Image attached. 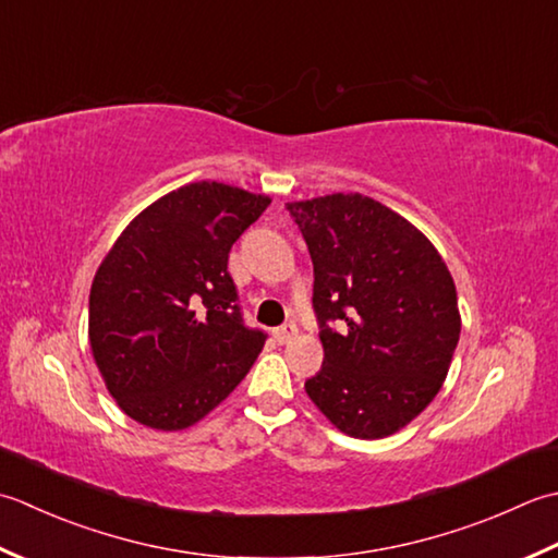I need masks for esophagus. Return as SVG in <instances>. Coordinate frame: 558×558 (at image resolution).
I'll list each match as a JSON object with an SVG mask.
<instances>
[{
	"mask_svg": "<svg viewBox=\"0 0 558 558\" xmlns=\"http://www.w3.org/2000/svg\"><path fill=\"white\" fill-rule=\"evenodd\" d=\"M295 335H299V327H295L293 323H283L281 327L275 329V339L279 344H289Z\"/></svg>",
	"mask_w": 558,
	"mask_h": 558,
	"instance_id": "34e87169",
	"label": "esophagus"
}]
</instances>
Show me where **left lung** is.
Returning <instances> with one entry per match:
<instances>
[{
  "label": "left lung",
  "instance_id": "8db88e82",
  "mask_svg": "<svg viewBox=\"0 0 558 558\" xmlns=\"http://www.w3.org/2000/svg\"><path fill=\"white\" fill-rule=\"evenodd\" d=\"M313 259L325 349L305 392L339 430L385 438L428 407L460 339L450 271L400 214L359 192L289 202Z\"/></svg>",
  "mask_w": 558,
  "mask_h": 558
}]
</instances>
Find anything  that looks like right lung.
<instances>
[{"label": "right lung", "instance_id": "right-lung-1", "mask_svg": "<svg viewBox=\"0 0 558 558\" xmlns=\"http://www.w3.org/2000/svg\"><path fill=\"white\" fill-rule=\"evenodd\" d=\"M269 197L190 183L122 231L88 295L90 351L108 392L144 426L197 424L245 378L267 335L243 320L229 253Z\"/></svg>", "mask_w": 558, "mask_h": 558}]
</instances>
